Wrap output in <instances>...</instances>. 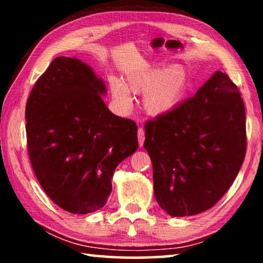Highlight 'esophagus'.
Instances as JSON below:
<instances>
[{"label":"esophagus","instance_id":"esophagus-1","mask_svg":"<svg viewBox=\"0 0 263 263\" xmlns=\"http://www.w3.org/2000/svg\"><path fill=\"white\" fill-rule=\"evenodd\" d=\"M144 140H145V131L144 128H138V141H139V146L141 147L144 145Z\"/></svg>","mask_w":263,"mask_h":263}]
</instances>
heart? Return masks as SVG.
Segmentation results:
<instances>
[{"label":"heart","mask_w":263,"mask_h":263,"mask_svg":"<svg viewBox=\"0 0 263 263\" xmlns=\"http://www.w3.org/2000/svg\"><path fill=\"white\" fill-rule=\"evenodd\" d=\"M112 100L122 110L130 109V91L144 92L142 105L147 114L160 116L171 111L180 101L186 86V73L179 65L167 68L144 67L127 70L125 81L109 82Z\"/></svg>","instance_id":"1"}]
</instances>
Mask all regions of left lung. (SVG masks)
Returning <instances> with one entry per match:
<instances>
[{"instance_id": "left-lung-1", "label": "left lung", "mask_w": 263, "mask_h": 263, "mask_svg": "<svg viewBox=\"0 0 263 263\" xmlns=\"http://www.w3.org/2000/svg\"><path fill=\"white\" fill-rule=\"evenodd\" d=\"M144 147L162 210L173 217L209 210L233 183L246 154V114L237 86L217 70L194 97L146 123Z\"/></svg>"}]
</instances>
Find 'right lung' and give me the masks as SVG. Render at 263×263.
<instances>
[{
  "label": "right lung",
  "instance_id": "1",
  "mask_svg": "<svg viewBox=\"0 0 263 263\" xmlns=\"http://www.w3.org/2000/svg\"><path fill=\"white\" fill-rule=\"evenodd\" d=\"M103 80L78 58L52 61L26 102L28 151L42 188L58 206L87 215L103 208L116 167L138 149V126L114 115Z\"/></svg>",
  "mask_w": 263,
  "mask_h": 263
}]
</instances>
